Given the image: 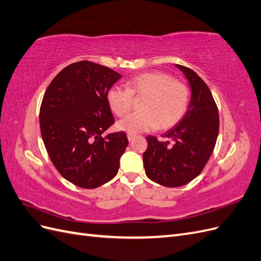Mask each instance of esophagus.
<instances>
[{"mask_svg":"<svg viewBox=\"0 0 261 261\" xmlns=\"http://www.w3.org/2000/svg\"><path fill=\"white\" fill-rule=\"evenodd\" d=\"M136 136L135 135H134V134H128V135H127V138H128V140L129 141H133L134 140V138H135Z\"/></svg>","mask_w":261,"mask_h":261,"instance_id":"1","label":"esophagus"}]
</instances>
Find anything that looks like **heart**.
<instances>
[{
	"instance_id": "b5f03b06",
	"label": "heart",
	"mask_w": 261,
	"mask_h": 261,
	"mask_svg": "<svg viewBox=\"0 0 261 261\" xmlns=\"http://www.w3.org/2000/svg\"><path fill=\"white\" fill-rule=\"evenodd\" d=\"M127 89L113 86L107 93L111 111L123 116L129 111L134 97L144 96L139 105L140 112L130 113L117 122V128L128 134L150 132L159 126L168 129L184 117L189 91L185 84L172 80L163 72H148L137 75L126 84Z\"/></svg>"
}]
</instances>
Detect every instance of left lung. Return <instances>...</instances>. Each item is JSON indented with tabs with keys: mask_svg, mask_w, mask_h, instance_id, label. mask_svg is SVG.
<instances>
[{
	"mask_svg": "<svg viewBox=\"0 0 261 261\" xmlns=\"http://www.w3.org/2000/svg\"><path fill=\"white\" fill-rule=\"evenodd\" d=\"M191 87V100L184 117L164 134L174 144L147 136L143 154L147 176L167 187L183 186L198 176L215 149L219 113L208 86L193 69L175 65Z\"/></svg>",
	"mask_w": 261,
	"mask_h": 261,
	"instance_id": "1",
	"label": "left lung"
}]
</instances>
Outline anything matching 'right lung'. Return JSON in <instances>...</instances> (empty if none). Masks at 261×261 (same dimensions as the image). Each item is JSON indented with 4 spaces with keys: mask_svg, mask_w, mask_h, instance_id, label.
Masks as SVG:
<instances>
[{
    "mask_svg": "<svg viewBox=\"0 0 261 261\" xmlns=\"http://www.w3.org/2000/svg\"><path fill=\"white\" fill-rule=\"evenodd\" d=\"M122 76L88 61L63 68L46 89L40 108V130L60 174L82 188L111 180L128 145L124 132L103 133L114 123L107 93Z\"/></svg>",
    "mask_w": 261,
    "mask_h": 261,
    "instance_id": "obj_1",
    "label": "right lung"
}]
</instances>
